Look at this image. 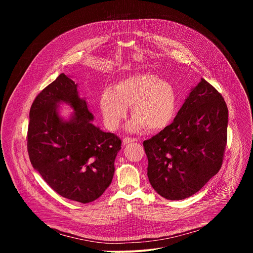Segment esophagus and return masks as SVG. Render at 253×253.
I'll return each instance as SVG.
<instances>
[{
	"mask_svg": "<svg viewBox=\"0 0 253 253\" xmlns=\"http://www.w3.org/2000/svg\"><path fill=\"white\" fill-rule=\"evenodd\" d=\"M137 141H138V139H137V138H129V137H125V138L123 139L122 143H123V145H127V144H129V143H131V142H137Z\"/></svg>",
	"mask_w": 253,
	"mask_h": 253,
	"instance_id": "34e87169",
	"label": "esophagus"
}]
</instances>
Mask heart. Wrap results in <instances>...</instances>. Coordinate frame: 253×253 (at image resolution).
Here are the masks:
<instances>
[{
    "label": "heart",
    "mask_w": 253,
    "mask_h": 253,
    "mask_svg": "<svg viewBox=\"0 0 253 253\" xmlns=\"http://www.w3.org/2000/svg\"><path fill=\"white\" fill-rule=\"evenodd\" d=\"M176 106V94L171 84L149 73L120 80L115 90H105L100 99L105 125L113 131L127 117V107H131L134 116L128 126L130 131L145 126L148 130L158 131L171 123Z\"/></svg>",
    "instance_id": "heart-1"
}]
</instances>
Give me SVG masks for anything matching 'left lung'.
Instances as JSON below:
<instances>
[{
	"label": "left lung",
	"mask_w": 253,
	"mask_h": 253,
	"mask_svg": "<svg viewBox=\"0 0 253 253\" xmlns=\"http://www.w3.org/2000/svg\"><path fill=\"white\" fill-rule=\"evenodd\" d=\"M227 124L222 95L201 79L173 122L143 142L154 190L169 200H181L199 191L221 168Z\"/></svg>",
	"instance_id": "left-lung-1"
}]
</instances>
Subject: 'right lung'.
Here are the masks:
<instances>
[{"label": "right lung", "mask_w": 253, "mask_h": 253, "mask_svg": "<svg viewBox=\"0 0 253 253\" xmlns=\"http://www.w3.org/2000/svg\"><path fill=\"white\" fill-rule=\"evenodd\" d=\"M77 84L65 74L34 100L28 127V153L33 167L61 196L81 203L99 198L112 182L120 138L92 124L93 115L79 97ZM61 101L75 113L58 115Z\"/></svg>", "instance_id": "1"}]
</instances>
